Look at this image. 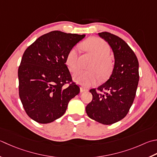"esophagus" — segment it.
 <instances>
[{"label":"esophagus","instance_id":"1","mask_svg":"<svg viewBox=\"0 0 157 157\" xmlns=\"http://www.w3.org/2000/svg\"><path fill=\"white\" fill-rule=\"evenodd\" d=\"M88 90L86 88H85L84 87H82V86H81L80 87V92L81 93H84V92H86V91H87Z\"/></svg>","mask_w":157,"mask_h":157}]
</instances>
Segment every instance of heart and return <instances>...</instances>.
Listing matches in <instances>:
<instances>
[{
	"instance_id": "obj_1",
	"label": "heart",
	"mask_w": 157,
	"mask_h": 157,
	"mask_svg": "<svg viewBox=\"0 0 157 157\" xmlns=\"http://www.w3.org/2000/svg\"><path fill=\"white\" fill-rule=\"evenodd\" d=\"M86 51L96 58L90 69L92 71H79L73 75L74 82L83 86L88 87L95 84L99 80L107 78L112 70V63L109 59L111 49L109 45L100 38L91 37L82 44ZM78 49L73 48L68 52L65 58V64L71 72H75L79 68Z\"/></svg>"
}]
</instances>
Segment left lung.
Listing matches in <instances>:
<instances>
[{
    "mask_svg": "<svg viewBox=\"0 0 157 157\" xmlns=\"http://www.w3.org/2000/svg\"><path fill=\"white\" fill-rule=\"evenodd\" d=\"M98 35L108 43L113 53L114 65L109 79L97 90L90 92L93 100L86 107L89 118L103 124H112L124 118L136 97L139 82V63L133 51L123 39L107 32Z\"/></svg>",
    "mask_w": 157,
    "mask_h": 157,
    "instance_id": "obj_1",
    "label": "left lung"
}]
</instances>
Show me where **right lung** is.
I'll return each mask as SVG.
<instances>
[{
	"label": "right lung",
	"instance_id": "right-lung-1",
	"mask_svg": "<svg viewBox=\"0 0 157 157\" xmlns=\"http://www.w3.org/2000/svg\"><path fill=\"white\" fill-rule=\"evenodd\" d=\"M85 35L52 31L42 35L24 52L18 69L19 95L33 121L47 124L65 113L70 100L79 93L65 64L68 52Z\"/></svg>",
	"mask_w": 157,
	"mask_h": 157
}]
</instances>
